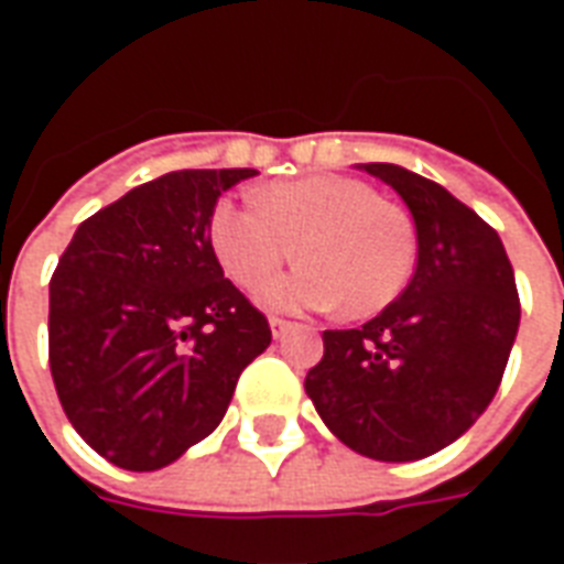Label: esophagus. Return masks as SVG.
Wrapping results in <instances>:
<instances>
[{
    "mask_svg": "<svg viewBox=\"0 0 564 564\" xmlns=\"http://www.w3.org/2000/svg\"><path fill=\"white\" fill-rule=\"evenodd\" d=\"M269 326H271V335H274V338H283L286 332L293 329L295 323H290V319H283V317H271Z\"/></svg>",
    "mask_w": 564,
    "mask_h": 564,
    "instance_id": "esophagus-1",
    "label": "esophagus"
}]
</instances>
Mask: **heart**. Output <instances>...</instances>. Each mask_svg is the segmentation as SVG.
<instances>
[{
    "label": "heart",
    "instance_id": "1",
    "mask_svg": "<svg viewBox=\"0 0 564 564\" xmlns=\"http://www.w3.org/2000/svg\"><path fill=\"white\" fill-rule=\"evenodd\" d=\"M210 247L241 290H257L295 253L305 262L262 286L269 307H335L371 317L390 307L416 265V229L402 205L344 174H314L262 189L259 205L220 202Z\"/></svg>",
    "mask_w": 564,
    "mask_h": 564
}]
</instances>
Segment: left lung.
I'll return each instance as SVG.
<instances>
[{
	"label": "left lung",
	"instance_id": "8db88e82",
	"mask_svg": "<svg viewBox=\"0 0 564 564\" xmlns=\"http://www.w3.org/2000/svg\"><path fill=\"white\" fill-rule=\"evenodd\" d=\"M359 169L411 210L416 271L366 326L323 332L305 392L341 444L368 459L414 462L489 408L520 329V295L501 238L468 205L402 165Z\"/></svg>",
	"mask_w": 564,
	"mask_h": 564
}]
</instances>
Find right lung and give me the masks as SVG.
<instances>
[{"instance_id":"add662e5","label":"right lung","mask_w":564,"mask_h":564,"mask_svg":"<svg viewBox=\"0 0 564 564\" xmlns=\"http://www.w3.org/2000/svg\"><path fill=\"white\" fill-rule=\"evenodd\" d=\"M253 174H162L80 223L59 257L47 317L56 395L117 468L156 471L208 437L271 344L208 235L217 198Z\"/></svg>"}]
</instances>
